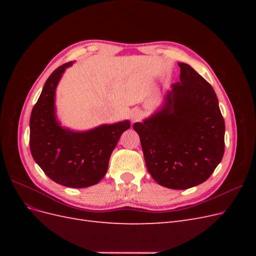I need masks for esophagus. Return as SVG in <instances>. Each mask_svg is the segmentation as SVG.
I'll use <instances>...</instances> for the list:
<instances>
[{"mask_svg":"<svg viewBox=\"0 0 256 256\" xmlns=\"http://www.w3.org/2000/svg\"><path fill=\"white\" fill-rule=\"evenodd\" d=\"M142 118V111L138 109H134L130 111V118L132 122H138Z\"/></svg>","mask_w":256,"mask_h":256,"instance_id":"1","label":"esophagus"}]
</instances>
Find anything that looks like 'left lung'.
Returning <instances> with one entry per match:
<instances>
[{"label":"left lung","mask_w":256,"mask_h":256,"mask_svg":"<svg viewBox=\"0 0 256 256\" xmlns=\"http://www.w3.org/2000/svg\"><path fill=\"white\" fill-rule=\"evenodd\" d=\"M180 81L143 122H134L145 164L160 186L184 190L207 180L224 154L226 125L212 85L178 63Z\"/></svg>","instance_id":"1"}]
</instances>
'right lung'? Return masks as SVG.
I'll list each match as a JSON object with an SVG mask.
<instances>
[{"label":"right lung","instance_id":"1","mask_svg":"<svg viewBox=\"0 0 256 256\" xmlns=\"http://www.w3.org/2000/svg\"><path fill=\"white\" fill-rule=\"evenodd\" d=\"M74 62L54 70L46 81L30 118V148L36 164L49 178L69 188H86L102 180L111 154L129 120L104 124L86 131L60 126L56 118V90Z\"/></svg>","mask_w":256,"mask_h":256}]
</instances>
